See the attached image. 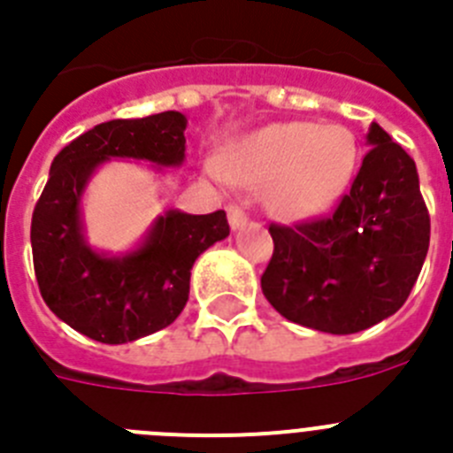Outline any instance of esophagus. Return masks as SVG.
Masks as SVG:
<instances>
[{"instance_id": "1", "label": "esophagus", "mask_w": 453, "mask_h": 453, "mask_svg": "<svg viewBox=\"0 0 453 453\" xmlns=\"http://www.w3.org/2000/svg\"><path fill=\"white\" fill-rule=\"evenodd\" d=\"M226 215H229V224L234 231L242 229L247 224V213L240 206H229L226 208Z\"/></svg>"}]
</instances>
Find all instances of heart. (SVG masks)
<instances>
[{"label":"heart","instance_id":"obj_1","mask_svg":"<svg viewBox=\"0 0 453 453\" xmlns=\"http://www.w3.org/2000/svg\"><path fill=\"white\" fill-rule=\"evenodd\" d=\"M358 165V145L340 124L274 122L242 138L224 156V174L265 186V203L279 219L308 222L340 202Z\"/></svg>","mask_w":453,"mask_h":453}]
</instances>
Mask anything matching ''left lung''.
<instances>
[{
    "label": "left lung",
    "instance_id": "left-lung-1",
    "mask_svg": "<svg viewBox=\"0 0 453 453\" xmlns=\"http://www.w3.org/2000/svg\"><path fill=\"white\" fill-rule=\"evenodd\" d=\"M367 145L331 218L270 226L274 254L263 295L286 319L324 334H358L397 313L429 251L415 161L376 122Z\"/></svg>",
    "mask_w": 453,
    "mask_h": 453
}]
</instances>
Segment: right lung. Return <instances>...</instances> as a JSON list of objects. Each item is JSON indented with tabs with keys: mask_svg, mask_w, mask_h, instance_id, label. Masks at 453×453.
Returning <instances> with one entry per match:
<instances>
[{
	"mask_svg": "<svg viewBox=\"0 0 453 453\" xmlns=\"http://www.w3.org/2000/svg\"><path fill=\"white\" fill-rule=\"evenodd\" d=\"M186 127L179 111L97 124L56 154L34 208L31 250L40 295L56 318L104 345L134 342L174 322L199 254L229 235L224 211H167L124 254L88 245L81 199L92 174L113 158L151 163L158 172L179 167Z\"/></svg>",
	"mask_w": 453,
	"mask_h": 453,
	"instance_id": "add662e5",
	"label": "right lung"
}]
</instances>
